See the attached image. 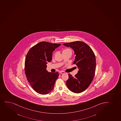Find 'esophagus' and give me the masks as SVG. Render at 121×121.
Listing matches in <instances>:
<instances>
[{
  "instance_id": "1",
  "label": "esophagus",
  "mask_w": 121,
  "mask_h": 121,
  "mask_svg": "<svg viewBox=\"0 0 121 121\" xmlns=\"http://www.w3.org/2000/svg\"><path fill=\"white\" fill-rule=\"evenodd\" d=\"M65 73V72H64L63 71H60V73H61V74H64V73Z\"/></svg>"
}]
</instances>
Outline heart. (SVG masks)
I'll list each match as a JSON object with an SVG mask.
<instances>
[{
  "mask_svg": "<svg viewBox=\"0 0 121 121\" xmlns=\"http://www.w3.org/2000/svg\"><path fill=\"white\" fill-rule=\"evenodd\" d=\"M68 51H71L72 52V50L70 49H69V48H66V49H65L63 50V52H68Z\"/></svg>",
  "mask_w": 121,
  "mask_h": 121,
  "instance_id": "1",
  "label": "heart"
}]
</instances>
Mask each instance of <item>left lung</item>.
<instances>
[{"label":"left lung","instance_id":"8db88e82","mask_svg":"<svg viewBox=\"0 0 121 121\" xmlns=\"http://www.w3.org/2000/svg\"><path fill=\"white\" fill-rule=\"evenodd\" d=\"M63 45L73 49L76 56L73 64L79 69L74 76L68 74L66 84L70 91L79 93L88 88L94 78L96 66L95 54L91 48L82 41L67 43Z\"/></svg>","mask_w":121,"mask_h":121}]
</instances>
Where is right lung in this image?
<instances>
[{"instance_id":"add662e5","label":"right lung","mask_w":121,"mask_h":121,"mask_svg":"<svg viewBox=\"0 0 121 121\" xmlns=\"http://www.w3.org/2000/svg\"><path fill=\"white\" fill-rule=\"evenodd\" d=\"M61 44L43 41L30 49L25 60V73L32 88L39 94L46 95L53 90L58 72H48L47 63L52 60V53Z\"/></svg>"}]
</instances>
